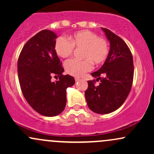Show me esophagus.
Masks as SVG:
<instances>
[{
    "instance_id": "34e87169",
    "label": "esophagus",
    "mask_w": 154,
    "mask_h": 154,
    "mask_svg": "<svg viewBox=\"0 0 154 154\" xmlns=\"http://www.w3.org/2000/svg\"><path fill=\"white\" fill-rule=\"evenodd\" d=\"M80 80V78L79 77H75V81L76 82H78V81Z\"/></svg>"
}]
</instances>
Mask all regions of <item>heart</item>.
<instances>
[{"label": "heart", "mask_w": 154, "mask_h": 154, "mask_svg": "<svg viewBox=\"0 0 154 154\" xmlns=\"http://www.w3.org/2000/svg\"><path fill=\"white\" fill-rule=\"evenodd\" d=\"M56 54L61 58L69 57L74 48H82L81 58L78 60H69L65 63V69L69 75L80 77L91 71L93 63L95 65L103 63L109 53V43L105 38L98 37L96 33L90 30H81L69 37V40L60 37L54 45Z\"/></svg>", "instance_id": "1"}]
</instances>
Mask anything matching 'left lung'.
I'll list each match as a JSON object with an SVG mask.
<instances>
[{"label":"left lung","instance_id":"obj_1","mask_svg":"<svg viewBox=\"0 0 154 154\" xmlns=\"http://www.w3.org/2000/svg\"><path fill=\"white\" fill-rule=\"evenodd\" d=\"M110 42V51L101 68L91 75L85 92L88 107L97 114L113 112L121 106L131 90L134 75L132 55L125 42L111 30L101 28Z\"/></svg>","mask_w":154,"mask_h":154}]
</instances>
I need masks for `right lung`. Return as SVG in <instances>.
<instances>
[{
	"mask_svg": "<svg viewBox=\"0 0 154 154\" xmlns=\"http://www.w3.org/2000/svg\"><path fill=\"white\" fill-rule=\"evenodd\" d=\"M57 38L48 29L39 32L23 47L18 59L17 71L21 90L30 106L45 116L59 115L66 103V88L75 83L64 71L54 45ZM53 75L59 80L51 82Z\"/></svg>",
	"mask_w": 154,
	"mask_h": 154,
	"instance_id": "add662e5",
	"label": "right lung"
}]
</instances>
